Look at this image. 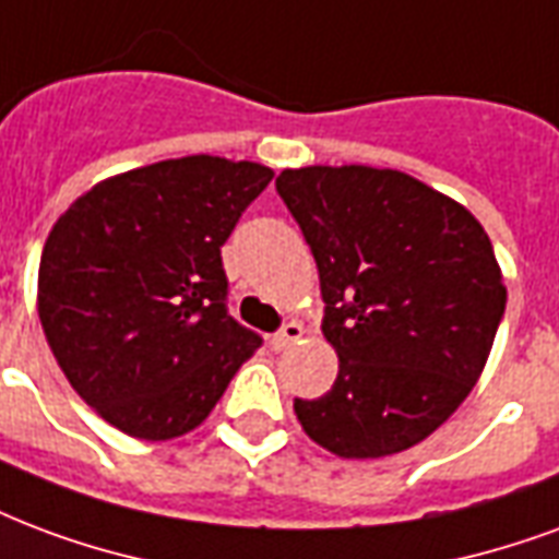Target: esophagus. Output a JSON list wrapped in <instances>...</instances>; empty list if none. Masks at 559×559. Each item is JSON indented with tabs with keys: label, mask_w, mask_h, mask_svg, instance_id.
I'll return each instance as SVG.
<instances>
[{
	"label": "esophagus",
	"mask_w": 559,
	"mask_h": 559,
	"mask_svg": "<svg viewBox=\"0 0 559 559\" xmlns=\"http://www.w3.org/2000/svg\"><path fill=\"white\" fill-rule=\"evenodd\" d=\"M301 334H305V325L296 320H290L278 334H272V341L269 343H272V349H275V353H284V349H290L293 343L301 341Z\"/></svg>",
	"instance_id": "obj_1"
}]
</instances>
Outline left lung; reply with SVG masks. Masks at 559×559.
Here are the masks:
<instances>
[{"label": "left lung", "instance_id": "8db88e82", "mask_svg": "<svg viewBox=\"0 0 559 559\" xmlns=\"http://www.w3.org/2000/svg\"><path fill=\"white\" fill-rule=\"evenodd\" d=\"M278 195L320 269L322 334L337 379L296 400L311 441L341 459L415 448L456 412L489 361L503 272L471 210L396 168H284Z\"/></svg>", "mask_w": 559, "mask_h": 559}]
</instances>
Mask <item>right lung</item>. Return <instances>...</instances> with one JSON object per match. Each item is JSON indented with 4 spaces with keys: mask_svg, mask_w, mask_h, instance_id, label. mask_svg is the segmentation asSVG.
I'll return each instance as SVG.
<instances>
[{
    "mask_svg": "<svg viewBox=\"0 0 559 559\" xmlns=\"http://www.w3.org/2000/svg\"><path fill=\"white\" fill-rule=\"evenodd\" d=\"M275 177L225 156H180L91 186L52 225L37 317L61 373L132 438L201 427L260 337L227 317L222 246Z\"/></svg>",
    "mask_w": 559,
    "mask_h": 559,
    "instance_id": "1",
    "label": "right lung"
}]
</instances>
